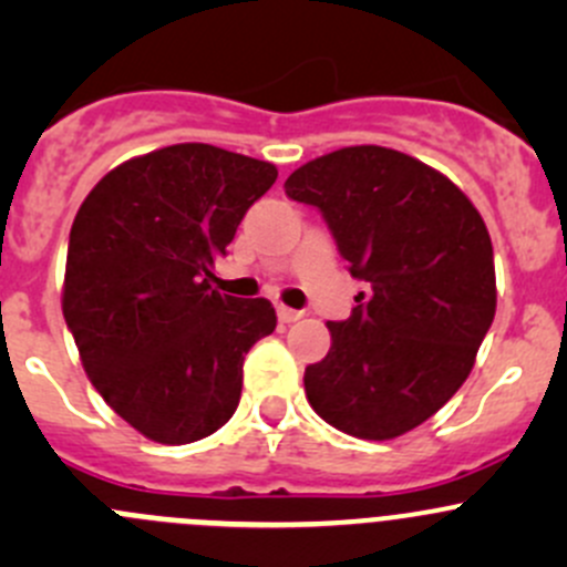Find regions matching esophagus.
Listing matches in <instances>:
<instances>
[{
    "mask_svg": "<svg viewBox=\"0 0 567 567\" xmlns=\"http://www.w3.org/2000/svg\"><path fill=\"white\" fill-rule=\"evenodd\" d=\"M277 316H279V320H282V323H296V320L305 318V312H301V310H290V307H279Z\"/></svg>",
    "mask_w": 567,
    "mask_h": 567,
    "instance_id": "1",
    "label": "esophagus"
}]
</instances>
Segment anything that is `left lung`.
<instances>
[{"mask_svg":"<svg viewBox=\"0 0 567 567\" xmlns=\"http://www.w3.org/2000/svg\"><path fill=\"white\" fill-rule=\"evenodd\" d=\"M316 205L351 274L368 282L305 373L320 420L386 442L436 414L474 368L496 312L494 247L472 199L420 158L353 145L285 181Z\"/></svg>","mask_w":567,"mask_h":567,"instance_id":"8db88e82","label":"left lung"}]
</instances>
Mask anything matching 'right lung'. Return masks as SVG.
Returning <instances> with one entry per match:
<instances>
[{"instance_id": "obj_1", "label": "right lung", "mask_w": 567, "mask_h": 567, "mask_svg": "<svg viewBox=\"0 0 567 567\" xmlns=\"http://www.w3.org/2000/svg\"><path fill=\"white\" fill-rule=\"evenodd\" d=\"M274 181V164L183 142L114 167L73 219L62 316L95 390L151 442L219 431L241 400L244 357L277 329L268 299L210 288Z\"/></svg>"}]
</instances>
